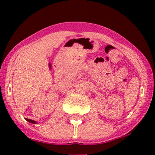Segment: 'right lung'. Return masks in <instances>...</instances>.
Masks as SVG:
<instances>
[{
    "mask_svg": "<svg viewBox=\"0 0 155 155\" xmlns=\"http://www.w3.org/2000/svg\"><path fill=\"white\" fill-rule=\"evenodd\" d=\"M25 120L28 121V122H31V123H33V124H36V122L34 120H30V119H25Z\"/></svg>",
    "mask_w": 155,
    "mask_h": 155,
    "instance_id": "add662e5",
    "label": "right lung"
}]
</instances>
